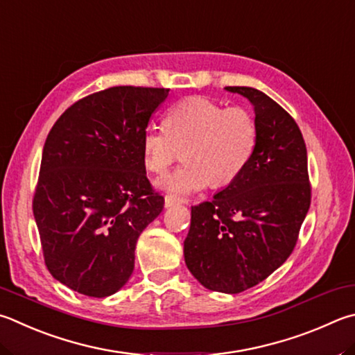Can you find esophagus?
<instances>
[{
	"label": "esophagus",
	"mask_w": 355,
	"mask_h": 355,
	"mask_svg": "<svg viewBox=\"0 0 355 355\" xmlns=\"http://www.w3.org/2000/svg\"><path fill=\"white\" fill-rule=\"evenodd\" d=\"M175 205H178V198L177 197L169 196V194L164 197V206H166V208H172V206H175Z\"/></svg>",
	"instance_id": "obj_1"
}]
</instances>
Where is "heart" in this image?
Listing matches in <instances>:
<instances>
[{
	"instance_id": "1",
	"label": "heart",
	"mask_w": 355,
	"mask_h": 355,
	"mask_svg": "<svg viewBox=\"0 0 355 355\" xmlns=\"http://www.w3.org/2000/svg\"><path fill=\"white\" fill-rule=\"evenodd\" d=\"M256 121L242 107L227 108L206 98H191L173 105L166 124H150L143 133L147 169L161 173L186 146L188 163L159 178L157 186L183 198L208 188L211 180L225 184L234 180L253 157Z\"/></svg>"
}]
</instances>
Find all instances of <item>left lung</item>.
<instances>
[{
    "mask_svg": "<svg viewBox=\"0 0 355 355\" xmlns=\"http://www.w3.org/2000/svg\"><path fill=\"white\" fill-rule=\"evenodd\" d=\"M225 89L253 105L256 147L228 186L192 206L183 253L200 284L234 295L287 261L311 206V186L306 144L292 116L256 88Z\"/></svg>",
    "mask_w": 355,
    "mask_h": 355,
    "instance_id": "1",
    "label": "left lung"
}]
</instances>
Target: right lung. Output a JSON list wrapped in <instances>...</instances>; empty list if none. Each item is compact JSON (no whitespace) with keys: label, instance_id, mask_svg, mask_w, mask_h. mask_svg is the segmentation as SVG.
I'll use <instances>...</instances> for the list:
<instances>
[{"label":"right lung","instance_id":"add662e5","mask_svg":"<svg viewBox=\"0 0 355 355\" xmlns=\"http://www.w3.org/2000/svg\"><path fill=\"white\" fill-rule=\"evenodd\" d=\"M167 94L107 88L71 105L51 128L34 217L49 273L74 292L105 298L124 287L139 234L163 211L141 141Z\"/></svg>","mask_w":355,"mask_h":355}]
</instances>
